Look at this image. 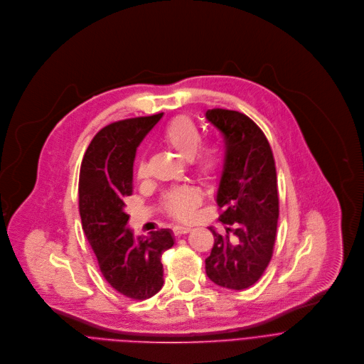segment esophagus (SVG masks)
I'll return each instance as SVG.
<instances>
[{
  "instance_id": "obj_1",
  "label": "esophagus",
  "mask_w": 364,
  "mask_h": 364,
  "mask_svg": "<svg viewBox=\"0 0 364 364\" xmlns=\"http://www.w3.org/2000/svg\"><path fill=\"white\" fill-rule=\"evenodd\" d=\"M191 231H192V228H191V227H185V225H178V227L173 228V234H175L176 237L183 235V234H188V232H191Z\"/></svg>"
}]
</instances>
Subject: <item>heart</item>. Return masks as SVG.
<instances>
[{"mask_svg": "<svg viewBox=\"0 0 364 364\" xmlns=\"http://www.w3.org/2000/svg\"><path fill=\"white\" fill-rule=\"evenodd\" d=\"M162 141L181 158L191 162L193 172L205 182H212L220 176L224 166V152L216 144H208L199 149L202 136L199 127L185 116L173 119L162 133ZM137 176H148V165L139 162ZM200 200L196 189L191 186L178 188L166 195V208L178 220L191 216Z\"/></svg>", "mask_w": 364, "mask_h": 364, "instance_id": "heart-1", "label": "heart"}]
</instances>
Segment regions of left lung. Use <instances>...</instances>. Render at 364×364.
<instances>
[{
	"label": "left lung",
	"instance_id": "left-lung-1",
	"mask_svg": "<svg viewBox=\"0 0 364 364\" xmlns=\"http://www.w3.org/2000/svg\"><path fill=\"white\" fill-rule=\"evenodd\" d=\"M205 117L225 140L216 203L223 208L220 221L228 225L227 235L209 228L215 242L205 269L216 285L244 289L259 279L272 257L278 221L275 162L265 134L248 116L209 109Z\"/></svg>",
	"mask_w": 364,
	"mask_h": 364
}]
</instances>
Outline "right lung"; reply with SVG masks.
<instances>
[{
	"label": "right lung",
	"instance_id": "1",
	"mask_svg": "<svg viewBox=\"0 0 364 364\" xmlns=\"http://www.w3.org/2000/svg\"><path fill=\"white\" fill-rule=\"evenodd\" d=\"M164 113L114 122L90 141L79 178L82 225L105 279L132 300L154 297L164 285L161 257L173 242L171 230L134 237L124 200L133 192L136 149Z\"/></svg>",
	"mask_w": 364,
	"mask_h": 364
}]
</instances>
